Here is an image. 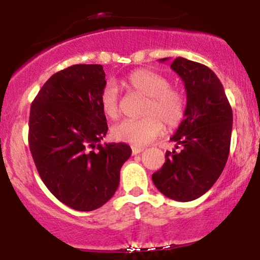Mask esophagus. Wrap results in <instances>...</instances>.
Listing matches in <instances>:
<instances>
[{
    "label": "esophagus",
    "instance_id": "obj_1",
    "mask_svg": "<svg viewBox=\"0 0 260 260\" xmlns=\"http://www.w3.org/2000/svg\"><path fill=\"white\" fill-rule=\"evenodd\" d=\"M143 150H144V148H143V147H137V145H133V147H132L133 155H137V154L142 153Z\"/></svg>",
    "mask_w": 260,
    "mask_h": 260
}]
</instances>
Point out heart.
Segmentation results:
<instances>
[{"label": "heart", "mask_w": 260, "mask_h": 260, "mask_svg": "<svg viewBox=\"0 0 260 260\" xmlns=\"http://www.w3.org/2000/svg\"><path fill=\"white\" fill-rule=\"evenodd\" d=\"M131 91L144 96L139 120H124L112 127L113 138L133 145H144L162 132L164 123L169 127L178 124L186 111V100L178 89L161 74L149 70H137L122 80ZM100 105L104 115L116 120L120 115L118 94L112 84L101 90Z\"/></svg>", "instance_id": "1"}]
</instances>
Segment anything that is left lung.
I'll list each match as a JSON object with an SVG mask.
<instances>
[{
    "mask_svg": "<svg viewBox=\"0 0 260 260\" xmlns=\"http://www.w3.org/2000/svg\"><path fill=\"white\" fill-rule=\"evenodd\" d=\"M171 68L183 80L187 106L184 120L171 137L176 150L166 151L165 164L151 178L168 198L189 202L207 193L225 168L232 109L221 82L207 66L177 57Z\"/></svg>",
    "mask_w": 260,
    "mask_h": 260,
    "instance_id": "1",
    "label": "left lung"
}]
</instances>
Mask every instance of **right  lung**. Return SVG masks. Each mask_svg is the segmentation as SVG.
Masks as SVG:
<instances>
[{
	"label": "right lung",
	"mask_w": 260,
	"mask_h": 260,
	"mask_svg": "<svg viewBox=\"0 0 260 260\" xmlns=\"http://www.w3.org/2000/svg\"><path fill=\"white\" fill-rule=\"evenodd\" d=\"M101 64H74L55 73L30 106L29 148L41 180L59 202L79 211L103 207L120 184L126 143L100 144L107 122L100 105Z\"/></svg>",
	"instance_id": "obj_1"
}]
</instances>
